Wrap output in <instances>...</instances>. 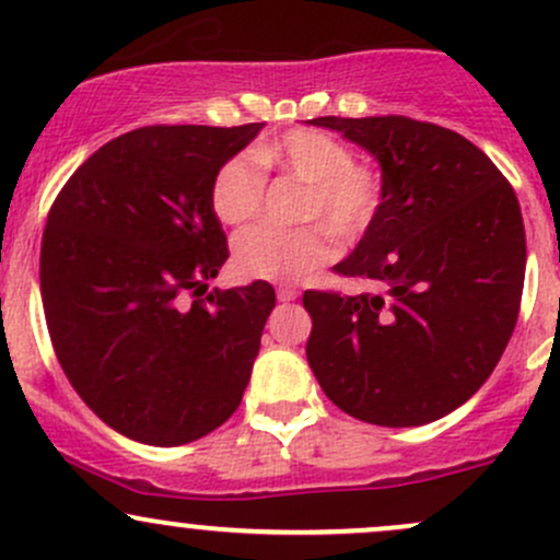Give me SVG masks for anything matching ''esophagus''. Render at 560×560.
<instances>
[{
  "label": "esophagus",
  "instance_id": "esophagus-1",
  "mask_svg": "<svg viewBox=\"0 0 560 560\" xmlns=\"http://www.w3.org/2000/svg\"><path fill=\"white\" fill-rule=\"evenodd\" d=\"M276 294H279V300H281V302H292V300H298L300 289H298V287H292V284H284V287L276 289Z\"/></svg>",
  "mask_w": 560,
  "mask_h": 560
}]
</instances>
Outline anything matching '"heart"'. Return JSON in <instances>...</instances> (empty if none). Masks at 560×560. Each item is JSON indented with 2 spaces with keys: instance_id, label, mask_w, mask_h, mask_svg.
<instances>
[{
  "instance_id": "heart-1",
  "label": "heart",
  "mask_w": 560,
  "mask_h": 560,
  "mask_svg": "<svg viewBox=\"0 0 560 560\" xmlns=\"http://www.w3.org/2000/svg\"><path fill=\"white\" fill-rule=\"evenodd\" d=\"M281 171L298 178L300 221H324L342 240L363 234L374 221L382 182L371 165L352 163L350 150L318 128H292L281 139L236 152L215 171L210 208L226 226H244L258 215L266 173ZM334 258V242L320 223L298 229H253L234 242V271L249 281H300Z\"/></svg>"
}]
</instances>
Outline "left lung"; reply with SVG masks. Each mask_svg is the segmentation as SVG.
Segmentation results:
<instances>
[{
  "instance_id": "obj_1",
  "label": "left lung",
  "mask_w": 560,
  "mask_h": 560,
  "mask_svg": "<svg viewBox=\"0 0 560 560\" xmlns=\"http://www.w3.org/2000/svg\"><path fill=\"white\" fill-rule=\"evenodd\" d=\"M382 165V202L334 266L374 292L302 294L307 363L326 397L376 427H421L464 405L503 355L526 268L522 208L477 144L405 115L313 118Z\"/></svg>"
}]
</instances>
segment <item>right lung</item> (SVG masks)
Wrapping results in <instances>:
<instances>
[{
	"label": "right lung",
	"mask_w": 560,
	"mask_h": 560,
	"mask_svg": "<svg viewBox=\"0 0 560 560\" xmlns=\"http://www.w3.org/2000/svg\"><path fill=\"white\" fill-rule=\"evenodd\" d=\"M262 124L144 126L107 141L68 178L42 236V302L68 382L107 427L186 445L240 408L268 281L215 289L229 258L210 184Z\"/></svg>",
	"instance_id": "right-lung-1"
}]
</instances>
